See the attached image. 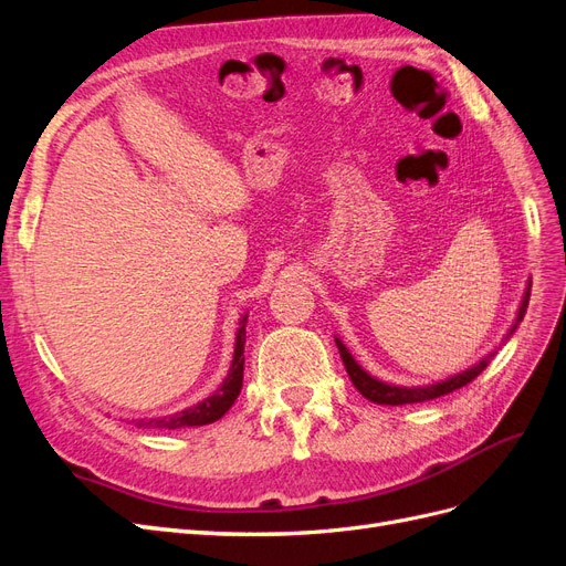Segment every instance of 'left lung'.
Instances as JSON below:
<instances>
[{"instance_id":"8db88e82","label":"left lung","mask_w":566,"mask_h":566,"mask_svg":"<svg viewBox=\"0 0 566 566\" xmlns=\"http://www.w3.org/2000/svg\"><path fill=\"white\" fill-rule=\"evenodd\" d=\"M528 295H531V281L526 283V290L522 295V302H520V310H517V316L515 321H512L507 335L503 337V342L507 337H512V333L517 331V325L522 323L524 314H526V306H528ZM335 345L339 349V356H342V364H345L347 373H349V380L354 382V387L364 394V397L373 403H382V406H403V403H420V401H430V399H437V397H443V394L449 391H455L460 387H465L468 382H472L479 373H482L489 364L491 358L499 354V352H489L482 361L472 364L470 368L460 370L455 375H449L447 380H439V382H432V385H416V387H403V385H391V382H385V380H378L375 375H370L366 368H361V364L356 361V358L352 356V352L347 349L345 342H342L339 337H335Z\"/></svg>"}]
</instances>
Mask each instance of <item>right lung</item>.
<instances>
[{
  "label": "right lung",
  "mask_w": 566,
  "mask_h": 566,
  "mask_svg": "<svg viewBox=\"0 0 566 566\" xmlns=\"http://www.w3.org/2000/svg\"><path fill=\"white\" fill-rule=\"evenodd\" d=\"M245 323L248 314L241 316L238 321V331H235V347H233V361L227 373L224 382H221L210 397H205L202 401L193 403L191 408H184L175 416H165V418H150V420H139L136 427H158V430H179V427H200V424H210L219 420L227 410L233 406L238 399V394L243 389V366H245Z\"/></svg>",
  "instance_id": "right-lung-1"
}]
</instances>
